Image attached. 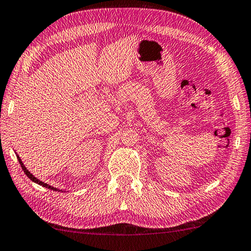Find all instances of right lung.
Instances as JSON below:
<instances>
[{
  "label": "right lung",
  "instance_id": "obj_1",
  "mask_svg": "<svg viewBox=\"0 0 251 251\" xmlns=\"http://www.w3.org/2000/svg\"><path fill=\"white\" fill-rule=\"evenodd\" d=\"M15 154H17V152H15ZM17 157H18V161H19V163H20V165H21L22 170L25 171V176H26L27 177H29L31 181H33L34 183H37V184H39V185H42L43 188H47V189H50V190H53V191H62V190H58V189H55V188H53V186H51V185H49V184H47V183H45V182H42V181L38 180V178L35 177V176H33V174H31V173L29 172V170H26V168L25 166V164H23V163H22L21 158H20V156H19L18 154H17Z\"/></svg>",
  "mask_w": 251,
  "mask_h": 251
}]
</instances>
